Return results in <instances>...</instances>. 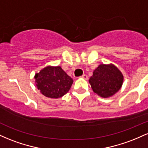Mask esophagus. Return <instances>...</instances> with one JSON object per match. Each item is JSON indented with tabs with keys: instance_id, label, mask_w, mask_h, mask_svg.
I'll use <instances>...</instances> for the list:
<instances>
[{
	"instance_id": "obj_1",
	"label": "esophagus",
	"mask_w": 148,
	"mask_h": 148,
	"mask_svg": "<svg viewBox=\"0 0 148 148\" xmlns=\"http://www.w3.org/2000/svg\"><path fill=\"white\" fill-rule=\"evenodd\" d=\"M81 77L82 78V79H86V80H87L88 79V75H86V74H83V75L81 76Z\"/></svg>"
}]
</instances>
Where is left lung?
Listing matches in <instances>:
<instances>
[{
	"instance_id": "8db88e82",
	"label": "left lung",
	"mask_w": 148,
	"mask_h": 148,
	"mask_svg": "<svg viewBox=\"0 0 148 148\" xmlns=\"http://www.w3.org/2000/svg\"><path fill=\"white\" fill-rule=\"evenodd\" d=\"M89 82L94 92L106 98L113 95L120 89L123 76L113 64H101L93 72Z\"/></svg>"
}]
</instances>
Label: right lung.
<instances>
[{"label": "right lung", "mask_w": 148, "mask_h": 148, "mask_svg": "<svg viewBox=\"0 0 148 148\" xmlns=\"http://www.w3.org/2000/svg\"><path fill=\"white\" fill-rule=\"evenodd\" d=\"M35 79L42 94L54 99L64 95L73 84V79L59 66L45 67L35 74Z\"/></svg>", "instance_id": "right-lung-1"}]
</instances>
